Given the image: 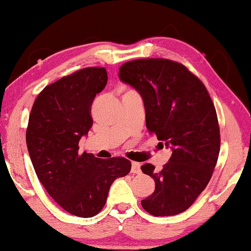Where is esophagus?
I'll return each mask as SVG.
<instances>
[{
    "label": "esophagus",
    "instance_id": "34e87169",
    "mask_svg": "<svg viewBox=\"0 0 251 251\" xmlns=\"http://www.w3.org/2000/svg\"><path fill=\"white\" fill-rule=\"evenodd\" d=\"M140 166L141 165L137 163V161H132V164H131V173H132V174H140Z\"/></svg>",
    "mask_w": 251,
    "mask_h": 251
}]
</instances>
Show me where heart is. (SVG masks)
Masks as SVG:
<instances>
[{"mask_svg": "<svg viewBox=\"0 0 251 251\" xmlns=\"http://www.w3.org/2000/svg\"><path fill=\"white\" fill-rule=\"evenodd\" d=\"M128 93H132V92H128Z\"/></svg>", "mask_w": 251, "mask_h": 251, "instance_id": "obj_1", "label": "heart"}]
</instances>
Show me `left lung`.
I'll use <instances>...</instances> for the list:
<instances>
[{"mask_svg":"<svg viewBox=\"0 0 251 251\" xmlns=\"http://www.w3.org/2000/svg\"><path fill=\"white\" fill-rule=\"evenodd\" d=\"M119 78L142 98L148 132L172 150L160 171L141 166L155 179V192L141 205L156 217L182 213L204 191L217 165L220 131L213 102L198 77L168 59L128 61Z\"/></svg>","mask_w":251,"mask_h":251,"instance_id":"obj_1","label":"left lung"}]
</instances>
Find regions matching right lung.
<instances>
[{
    "label": "right lung",
    "instance_id": "right-lung-1",
    "mask_svg": "<svg viewBox=\"0 0 251 251\" xmlns=\"http://www.w3.org/2000/svg\"><path fill=\"white\" fill-rule=\"evenodd\" d=\"M106 83L105 68L80 69L46 86L29 117L25 139L34 172L56 203L79 218L98 214L111 185L131 169L123 157L78 152L79 140L93 126L92 103Z\"/></svg>",
    "mask_w": 251,
    "mask_h": 251
}]
</instances>
